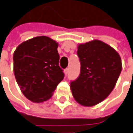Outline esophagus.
<instances>
[{
    "label": "esophagus",
    "mask_w": 133,
    "mask_h": 133,
    "mask_svg": "<svg viewBox=\"0 0 133 133\" xmlns=\"http://www.w3.org/2000/svg\"><path fill=\"white\" fill-rule=\"evenodd\" d=\"M68 71H69V69H68V68H66V69H65V70H64V73H65V75H67V74H68Z\"/></svg>",
    "instance_id": "1"
}]
</instances>
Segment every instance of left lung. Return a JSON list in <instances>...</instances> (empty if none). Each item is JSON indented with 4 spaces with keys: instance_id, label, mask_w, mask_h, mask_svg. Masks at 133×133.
I'll list each match as a JSON object with an SVG mask.
<instances>
[{
    "instance_id": "left-lung-1",
    "label": "left lung",
    "mask_w": 133,
    "mask_h": 133,
    "mask_svg": "<svg viewBox=\"0 0 133 133\" xmlns=\"http://www.w3.org/2000/svg\"><path fill=\"white\" fill-rule=\"evenodd\" d=\"M77 49L80 75L71 82V92L79 104L92 107L104 100L115 88L122 69L121 57L98 39L79 44Z\"/></svg>"
}]
</instances>
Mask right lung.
Listing matches in <instances>:
<instances>
[{"instance_id": "right-lung-1", "label": "right lung", "mask_w": 133, "mask_h": 133, "mask_svg": "<svg viewBox=\"0 0 133 133\" xmlns=\"http://www.w3.org/2000/svg\"><path fill=\"white\" fill-rule=\"evenodd\" d=\"M58 43L46 36L20 44L13 54L14 73L23 94L35 103L52 96L64 74L59 66Z\"/></svg>"}]
</instances>
